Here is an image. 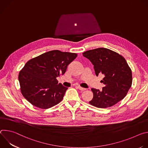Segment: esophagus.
<instances>
[{
    "label": "esophagus",
    "instance_id": "obj_1",
    "mask_svg": "<svg viewBox=\"0 0 148 148\" xmlns=\"http://www.w3.org/2000/svg\"><path fill=\"white\" fill-rule=\"evenodd\" d=\"M77 88H78L79 90H81V91H85V90H87L86 88H82V87H80V86H77Z\"/></svg>",
    "mask_w": 148,
    "mask_h": 148
}]
</instances>
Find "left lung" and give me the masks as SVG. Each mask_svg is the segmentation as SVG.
Returning a JSON list of instances; mask_svg holds the SVG:
<instances>
[{"label": "left lung", "instance_id": "left-lung-1", "mask_svg": "<svg viewBox=\"0 0 148 148\" xmlns=\"http://www.w3.org/2000/svg\"><path fill=\"white\" fill-rule=\"evenodd\" d=\"M94 66L97 76L104 75L102 91L92 88L93 98L89 102L93 106L105 108L113 106L124 98L132 86V70L125 58L106 48H98L82 53Z\"/></svg>", "mask_w": 148, "mask_h": 148}]
</instances>
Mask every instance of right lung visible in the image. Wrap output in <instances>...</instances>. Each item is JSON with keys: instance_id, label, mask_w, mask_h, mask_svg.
Instances as JSON below:
<instances>
[{"instance_id": "1", "label": "right lung", "mask_w": 148, "mask_h": 148, "mask_svg": "<svg viewBox=\"0 0 148 148\" xmlns=\"http://www.w3.org/2000/svg\"><path fill=\"white\" fill-rule=\"evenodd\" d=\"M76 53L52 50L29 60L18 74L20 91L33 106L48 109L60 103L67 88L57 77L64 74Z\"/></svg>"}]
</instances>
